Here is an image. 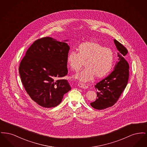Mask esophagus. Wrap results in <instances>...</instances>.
Returning a JSON list of instances; mask_svg holds the SVG:
<instances>
[{
  "label": "esophagus",
  "mask_w": 147,
  "mask_h": 147,
  "mask_svg": "<svg viewBox=\"0 0 147 147\" xmlns=\"http://www.w3.org/2000/svg\"><path fill=\"white\" fill-rule=\"evenodd\" d=\"M78 86L81 88H83V89H86L88 88V86L86 85V84H84V83H79Z\"/></svg>",
  "instance_id": "esophagus-1"
}]
</instances>
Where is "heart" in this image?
I'll return each instance as SVG.
<instances>
[{
    "label": "heart",
    "instance_id": "1",
    "mask_svg": "<svg viewBox=\"0 0 147 147\" xmlns=\"http://www.w3.org/2000/svg\"><path fill=\"white\" fill-rule=\"evenodd\" d=\"M77 53L70 51L67 56V63L71 70L77 71L84 63L85 69L76 74V79L88 82L96 76L105 77L111 70L114 60L112 50L96 41H88L80 44Z\"/></svg>",
    "mask_w": 147,
    "mask_h": 147
}]
</instances>
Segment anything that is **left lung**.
<instances>
[{"label":"left lung","mask_w":147,"mask_h":147,"mask_svg":"<svg viewBox=\"0 0 147 147\" xmlns=\"http://www.w3.org/2000/svg\"><path fill=\"white\" fill-rule=\"evenodd\" d=\"M114 43L119 51L118 62L116 63L111 74L95 86L98 98L90 103V105L97 110H104L114 105L128 83L129 67L125 59L128 51L116 40H114Z\"/></svg>","instance_id":"obj_1"}]
</instances>
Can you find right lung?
<instances>
[{"label":"right lung","mask_w":147,"mask_h":147,"mask_svg":"<svg viewBox=\"0 0 147 147\" xmlns=\"http://www.w3.org/2000/svg\"><path fill=\"white\" fill-rule=\"evenodd\" d=\"M46 37L37 40L29 47L19 66L21 82L30 98L46 108L59 105L71 90L68 82L61 79L68 73L66 43Z\"/></svg>","instance_id":"obj_1"}]
</instances>
